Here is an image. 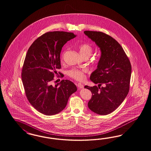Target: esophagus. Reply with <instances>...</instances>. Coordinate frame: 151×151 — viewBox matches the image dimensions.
I'll return each instance as SVG.
<instances>
[{
	"label": "esophagus",
	"mask_w": 151,
	"mask_h": 151,
	"mask_svg": "<svg viewBox=\"0 0 151 151\" xmlns=\"http://www.w3.org/2000/svg\"><path fill=\"white\" fill-rule=\"evenodd\" d=\"M76 86L78 87L79 88H83V85L81 83H76Z\"/></svg>",
	"instance_id": "esophagus-1"
}]
</instances>
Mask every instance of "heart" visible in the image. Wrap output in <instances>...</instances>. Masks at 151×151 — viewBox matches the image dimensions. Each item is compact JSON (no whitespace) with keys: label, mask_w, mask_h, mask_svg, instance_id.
<instances>
[{"label":"heart","mask_w":151,"mask_h":151,"mask_svg":"<svg viewBox=\"0 0 151 151\" xmlns=\"http://www.w3.org/2000/svg\"><path fill=\"white\" fill-rule=\"evenodd\" d=\"M78 51L83 58L90 57L93 52V47L88 43H81L78 46ZM65 52L62 56V61L63 59V56ZM88 73L87 70L86 69H78V68H73L68 71V75L72 78H73L78 81H83L85 78V75Z\"/></svg>","instance_id":"1"}]
</instances>
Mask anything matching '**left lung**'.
<instances>
[{
	"instance_id": "obj_1",
	"label": "left lung",
	"mask_w": 151,
	"mask_h": 151,
	"mask_svg": "<svg viewBox=\"0 0 151 151\" xmlns=\"http://www.w3.org/2000/svg\"><path fill=\"white\" fill-rule=\"evenodd\" d=\"M84 33L95 42L101 52L97 68L90 78L94 83H99L98 86H85L92 93L88 108L98 114H109L128 94L132 73L130 61L113 37L101 32L85 31Z\"/></svg>"
}]
</instances>
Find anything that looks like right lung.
I'll return each instance as SVG.
<instances>
[{
	"label": "right lung",
	"instance_id": "right-lung-1",
	"mask_svg": "<svg viewBox=\"0 0 151 151\" xmlns=\"http://www.w3.org/2000/svg\"><path fill=\"white\" fill-rule=\"evenodd\" d=\"M75 37L71 32H47L33 42L27 51L22 70V82L29 102L43 114L61 111L70 95L77 90L76 85L68 80H63L55 86L51 84L57 69L61 68L62 48Z\"/></svg>",
	"mask_w": 151,
	"mask_h": 151
}]
</instances>
